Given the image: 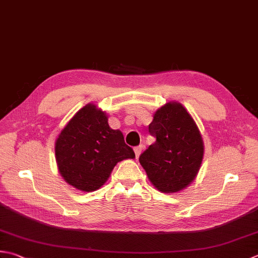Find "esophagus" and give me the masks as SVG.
I'll use <instances>...</instances> for the list:
<instances>
[{
  "label": "esophagus",
  "instance_id": "34e87169",
  "mask_svg": "<svg viewBox=\"0 0 258 258\" xmlns=\"http://www.w3.org/2000/svg\"><path fill=\"white\" fill-rule=\"evenodd\" d=\"M142 150H143V145H139V146H136V148H134L136 159H139V156H140L141 152H142Z\"/></svg>",
  "mask_w": 258,
  "mask_h": 258
}]
</instances>
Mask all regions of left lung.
Returning <instances> with one entry per match:
<instances>
[{
  "label": "left lung",
  "instance_id": "1",
  "mask_svg": "<svg viewBox=\"0 0 258 258\" xmlns=\"http://www.w3.org/2000/svg\"><path fill=\"white\" fill-rule=\"evenodd\" d=\"M149 132L156 141L139 160L151 183L165 194L185 189L198 174L205 152L192 116L182 104L166 103L154 113Z\"/></svg>",
  "mask_w": 258,
  "mask_h": 258
}]
</instances>
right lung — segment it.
<instances>
[{"mask_svg": "<svg viewBox=\"0 0 258 258\" xmlns=\"http://www.w3.org/2000/svg\"><path fill=\"white\" fill-rule=\"evenodd\" d=\"M54 154L60 175L84 192L99 189L116 164L135 158L123 133L110 128L107 114L92 103L79 109L61 130Z\"/></svg>", "mask_w": 258, "mask_h": 258, "instance_id": "1", "label": "right lung"}]
</instances>
